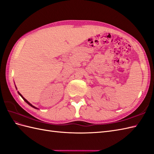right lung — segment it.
<instances>
[{
	"instance_id": "add662e5",
	"label": "right lung",
	"mask_w": 154,
	"mask_h": 154,
	"mask_svg": "<svg viewBox=\"0 0 154 154\" xmlns=\"http://www.w3.org/2000/svg\"><path fill=\"white\" fill-rule=\"evenodd\" d=\"M18 92V94H20V96H21V98H22L23 99V100H24L25 102H26L27 103H28V104H29V106H31V107H33V108H35V109H38V108H36V107H35V106H33V105H32V104H31V103H30L29 102H28V101L27 100H26V98H24L23 97V96H22V95H21V94L20 93V92Z\"/></svg>"
}]
</instances>
